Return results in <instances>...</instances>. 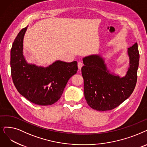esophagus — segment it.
I'll use <instances>...</instances> for the list:
<instances>
[{
  "instance_id": "34e87169",
  "label": "esophagus",
  "mask_w": 147,
  "mask_h": 147,
  "mask_svg": "<svg viewBox=\"0 0 147 147\" xmlns=\"http://www.w3.org/2000/svg\"><path fill=\"white\" fill-rule=\"evenodd\" d=\"M83 64L81 62H78V69H81V67H83Z\"/></svg>"
}]
</instances>
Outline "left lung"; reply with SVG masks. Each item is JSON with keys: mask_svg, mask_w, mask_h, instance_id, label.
I'll list each match as a JSON object with an SVG mask.
<instances>
[{"mask_svg": "<svg viewBox=\"0 0 147 147\" xmlns=\"http://www.w3.org/2000/svg\"><path fill=\"white\" fill-rule=\"evenodd\" d=\"M129 67L124 77L111 73L100 55L83 58L81 68L87 103L94 110H112L130 97L137 82L139 53L138 43L128 48Z\"/></svg>", "mask_w": 147, "mask_h": 147, "instance_id": "obj_1", "label": "left lung"}]
</instances>
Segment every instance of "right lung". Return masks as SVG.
I'll return each instance as SVG.
<instances>
[{"label": "right lung", "mask_w": 147, "mask_h": 147, "mask_svg": "<svg viewBox=\"0 0 147 147\" xmlns=\"http://www.w3.org/2000/svg\"><path fill=\"white\" fill-rule=\"evenodd\" d=\"M28 26L16 37L11 49L10 66L14 84L28 100L40 105L56 102L69 78L77 73V62L57 60L47 67L28 63L23 55V38Z\"/></svg>", "instance_id": "right-lung-1"}]
</instances>
